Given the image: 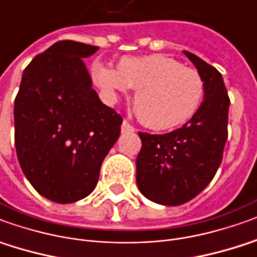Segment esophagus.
<instances>
[{
	"instance_id": "1",
	"label": "esophagus",
	"mask_w": 257,
	"mask_h": 257,
	"mask_svg": "<svg viewBox=\"0 0 257 257\" xmlns=\"http://www.w3.org/2000/svg\"><path fill=\"white\" fill-rule=\"evenodd\" d=\"M134 130H136V128H134L127 120H124V121L121 123V133H133Z\"/></svg>"
}]
</instances>
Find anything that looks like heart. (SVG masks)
I'll return each mask as SVG.
<instances>
[{
    "mask_svg": "<svg viewBox=\"0 0 257 257\" xmlns=\"http://www.w3.org/2000/svg\"><path fill=\"white\" fill-rule=\"evenodd\" d=\"M95 75L111 93L137 89L136 106L143 121L154 130H169L189 121L204 98V81L199 72L161 54L124 57L117 70L98 65Z\"/></svg>",
    "mask_w": 257,
    "mask_h": 257,
    "instance_id": "obj_1",
    "label": "heart"
}]
</instances>
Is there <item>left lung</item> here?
<instances>
[{
	"label": "left lung",
	"instance_id": "left-lung-1",
	"mask_svg": "<svg viewBox=\"0 0 257 257\" xmlns=\"http://www.w3.org/2000/svg\"><path fill=\"white\" fill-rule=\"evenodd\" d=\"M183 53L204 81L200 109L171 133H139L143 147L136 161L137 186L147 199L162 206H180L206 189L228 137L229 98L222 75L196 54Z\"/></svg>",
	"mask_w": 257,
	"mask_h": 257
}]
</instances>
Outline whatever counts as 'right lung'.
<instances>
[{"label":"right lung","mask_w":257,"mask_h":257,"mask_svg":"<svg viewBox=\"0 0 257 257\" xmlns=\"http://www.w3.org/2000/svg\"><path fill=\"white\" fill-rule=\"evenodd\" d=\"M96 46L61 40L25 68L15 98V147L26 179L43 197L75 203L93 192L120 136L121 117L99 99L84 60Z\"/></svg>","instance_id":"add662e5"}]
</instances>
